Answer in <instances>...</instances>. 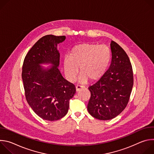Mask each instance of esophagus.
<instances>
[{
    "mask_svg": "<svg viewBox=\"0 0 154 154\" xmlns=\"http://www.w3.org/2000/svg\"><path fill=\"white\" fill-rule=\"evenodd\" d=\"M83 86H80V85H77L76 87H75V89H76V91H80V90L81 88H82Z\"/></svg>",
    "mask_w": 154,
    "mask_h": 154,
    "instance_id": "34e87169",
    "label": "esophagus"
}]
</instances>
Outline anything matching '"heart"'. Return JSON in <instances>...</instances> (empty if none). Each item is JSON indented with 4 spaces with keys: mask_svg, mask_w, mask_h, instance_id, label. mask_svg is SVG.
I'll return each instance as SVG.
<instances>
[{
    "mask_svg": "<svg viewBox=\"0 0 154 154\" xmlns=\"http://www.w3.org/2000/svg\"><path fill=\"white\" fill-rule=\"evenodd\" d=\"M111 51L105 45H98L87 42L74 46L70 56L63 59V68L67 79L73 82L75 80L80 70L81 74L79 80L86 83L99 79L106 71L111 60Z\"/></svg>",
    "mask_w": 154,
    "mask_h": 154,
    "instance_id": "1",
    "label": "heart"
}]
</instances>
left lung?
I'll list each match as a JSON object with an SVG mask.
<instances>
[{
  "label": "left lung",
  "instance_id": "1",
  "mask_svg": "<svg viewBox=\"0 0 154 154\" xmlns=\"http://www.w3.org/2000/svg\"><path fill=\"white\" fill-rule=\"evenodd\" d=\"M112 61L109 67L95 84L89 87L91 97L88 111L99 120H110L126 107L134 85L129 58L116 42L111 41Z\"/></svg>",
  "mask_w": 154,
  "mask_h": 154
}]
</instances>
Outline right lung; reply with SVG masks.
Wrapping results in <instances>:
<instances>
[{
  "mask_svg": "<svg viewBox=\"0 0 154 154\" xmlns=\"http://www.w3.org/2000/svg\"><path fill=\"white\" fill-rule=\"evenodd\" d=\"M65 36L48 35L40 38L26 55L23 79L26 100L41 118L54 121L67 114L69 100L75 93L74 84L66 80L58 69L59 43ZM41 64H50L48 68Z\"/></svg>",
  "mask_w": 154,
  "mask_h": 154,
  "instance_id": "1",
  "label": "right lung"
}]
</instances>
